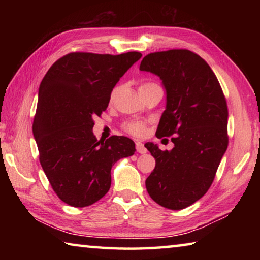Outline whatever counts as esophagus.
<instances>
[{"instance_id":"obj_1","label":"esophagus","mask_w":260,"mask_h":260,"mask_svg":"<svg viewBox=\"0 0 260 260\" xmlns=\"http://www.w3.org/2000/svg\"><path fill=\"white\" fill-rule=\"evenodd\" d=\"M135 146H136V150H138V152H140V153H146L147 152V149L144 148L143 143L140 142V141H136Z\"/></svg>"}]
</instances>
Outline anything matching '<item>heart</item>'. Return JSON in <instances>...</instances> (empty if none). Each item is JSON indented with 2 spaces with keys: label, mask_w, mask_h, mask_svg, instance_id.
<instances>
[{
  "label": "heart",
  "mask_w": 260,
  "mask_h": 260,
  "mask_svg": "<svg viewBox=\"0 0 260 260\" xmlns=\"http://www.w3.org/2000/svg\"><path fill=\"white\" fill-rule=\"evenodd\" d=\"M153 87H158V85H156V83L153 82H144L139 87V91L140 93H143V91L150 89V88H153ZM118 89H119L118 87L113 88L111 91V95H110V100L111 101L114 100V98H116V95L118 93ZM124 129L127 132V133H129L132 135L142 136L144 134V132H146V124H144L143 121H128L124 124Z\"/></svg>",
  "instance_id": "b5f03b06"
}]
</instances>
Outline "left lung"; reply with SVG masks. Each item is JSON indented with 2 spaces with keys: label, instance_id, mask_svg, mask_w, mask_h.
Instances as JSON below:
<instances>
[{
  "label": "left lung",
  "instance_id": "left-lung-1",
  "mask_svg": "<svg viewBox=\"0 0 260 260\" xmlns=\"http://www.w3.org/2000/svg\"><path fill=\"white\" fill-rule=\"evenodd\" d=\"M141 71L159 77L166 91V109L157 138L171 136L172 150L144 144L156 166L146 180L148 193L157 204L181 210L209 190L228 146V110L217 77L209 64L186 49L152 52Z\"/></svg>",
  "mask_w": 260,
  "mask_h": 260
}]
</instances>
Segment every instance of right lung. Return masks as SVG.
<instances>
[{"mask_svg": "<svg viewBox=\"0 0 260 260\" xmlns=\"http://www.w3.org/2000/svg\"><path fill=\"white\" fill-rule=\"evenodd\" d=\"M141 57L71 52L42 79L33 135L42 169L64 203L85 208L102 199L114 162L134 155L135 143L126 136L96 140L93 118L107 110L116 83Z\"/></svg>", "mask_w": 260, "mask_h": 260, "instance_id": "add662e5", "label": "right lung"}]
</instances>
